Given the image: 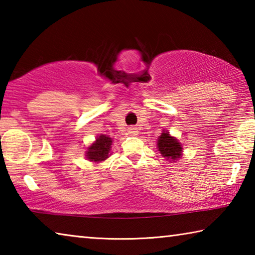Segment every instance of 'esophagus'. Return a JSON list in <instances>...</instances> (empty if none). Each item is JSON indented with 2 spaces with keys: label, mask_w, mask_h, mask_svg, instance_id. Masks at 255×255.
Here are the masks:
<instances>
[{
  "label": "esophagus",
  "mask_w": 255,
  "mask_h": 255,
  "mask_svg": "<svg viewBox=\"0 0 255 255\" xmlns=\"http://www.w3.org/2000/svg\"><path fill=\"white\" fill-rule=\"evenodd\" d=\"M129 133H131V135H137L138 131L135 127H130L129 128Z\"/></svg>",
  "instance_id": "1"
}]
</instances>
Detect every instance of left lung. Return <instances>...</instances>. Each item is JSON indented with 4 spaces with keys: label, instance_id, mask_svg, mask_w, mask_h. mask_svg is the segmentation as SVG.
I'll use <instances>...</instances> for the list:
<instances>
[{
    "label": "left lung",
    "instance_id": "1",
    "mask_svg": "<svg viewBox=\"0 0 255 255\" xmlns=\"http://www.w3.org/2000/svg\"><path fill=\"white\" fill-rule=\"evenodd\" d=\"M157 147L159 153L171 161L178 159L181 156V150H182L178 139L170 136L169 132H162V135L158 137Z\"/></svg>",
    "mask_w": 255,
    "mask_h": 255
}]
</instances>
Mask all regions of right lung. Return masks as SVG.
<instances>
[{
	"mask_svg": "<svg viewBox=\"0 0 255 255\" xmlns=\"http://www.w3.org/2000/svg\"><path fill=\"white\" fill-rule=\"evenodd\" d=\"M112 139L109 136L101 135L97 138V140L88 147V152H86V157L90 161L93 162H100L105 161L110 155Z\"/></svg>",
	"mask_w": 255,
	"mask_h": 255,
	"instance_id": "right-lung-1",
	"label": "right lung"
}]
</instances>
